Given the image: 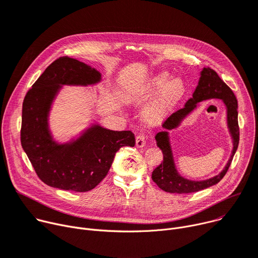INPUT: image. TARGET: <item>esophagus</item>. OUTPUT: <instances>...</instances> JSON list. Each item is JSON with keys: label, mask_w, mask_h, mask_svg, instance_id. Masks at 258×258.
Instances as JSON below:
<instances>
[{"label": "esophagus", "mask_w": 258, "mask_h": 258, "mask_svg": "<svg viewBox=\"0 0 258 258\" xmlns=\"http://www.w3.org/2000/svg\"><path fill=\"white\" fill-rule=\"evenodd\" d=\"M146 143V138L144 135H138L136 137V146L138 148H142L145 146Z\"/></svg>", "instance_id": "obj_1"}]
</instances>
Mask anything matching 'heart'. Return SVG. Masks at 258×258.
<instances>
[{"label": "heart", "mask_w": 258, "mask_h": 258, "mask_svg": "<svg viewBox=\"0 0 258 258\" xmlns=\"http://www.w3.org/2000/svg\"><path fill=\"white\" fill-rule=\"evenodd\" d=\"M185 91L182 80L173 79L168 73H160L139 87L142 96L148 98L161 92V95L143 111V120L150 125L162 123L168 114L181 99Z\"/></svg>", "instance_id": "b5f03b06"}]
</instances>
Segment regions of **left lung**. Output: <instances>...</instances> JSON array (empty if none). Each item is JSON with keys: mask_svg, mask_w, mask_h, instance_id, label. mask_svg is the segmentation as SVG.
Masks as SVG:
<instances>
[{"mask_svg": "<svg viewBox=\"0 0 258 258\" xmlns=\"http://www.w3.org/2000/svg\"><path fill=\"white\" fill-rule=\"evenodd\" d=\"M221 99L228 109V126L233 138L234 148L232 156L221 172L216 177L205 181H191L182 178L175 167L172 149L169 143L168 131L177 128L182 120L190 113L198 105V102L207 99ZM163 132L156 135L158 147L163 151V162L152 171L151 178L160 188L168 193L187 194L194 193L218 183L224 175L232 162L234 153L238 146L239 128L237 122V100L228 86L221 80L218 74L210 67H204L200 73V79L193 96L188 99L182 109L169 116L163 123Z\"/></svg>", "mask_w": 258, "mask_h": 258, "instance_id": "8db88e82", "label": "left lung"}]
</instances>
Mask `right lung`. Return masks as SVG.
<instances>
[{"label":"right lung","instance_id":"add662e5","mask_svg":"<svg viewBox=\"0 0 258 258\" xmlns=\"http://www.w3.org/2000/svg\"><path fill=\"white\" fill-rule=\"evenodd\" d=\"M101 81L95 68L70 57L55 60L27 92L23 102L21 142L38 177L60 190L87 192L106 177L115 153L135 146L131 131H111L93 123L77 139L59 143L48 115L63 85L88 86Z\"/></svg>","mask_w":258,"mask_h":258}]
</instances>
